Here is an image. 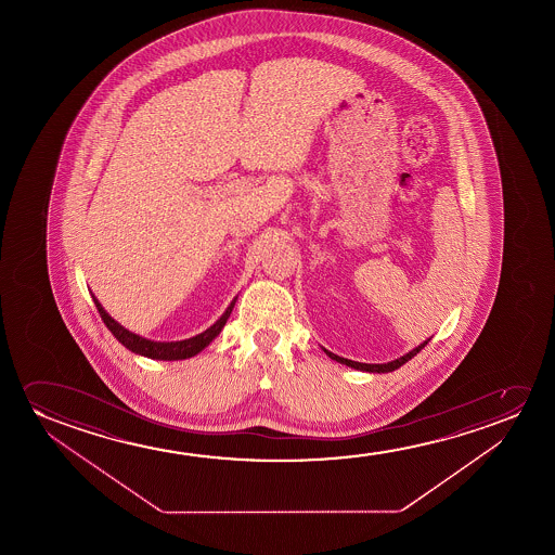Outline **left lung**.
Returning <instances> with one entry per match:
<instances>
[{"mask_svg":"<svg viewBox=\"0 0 555 555\" xmlns=\"http://www.w3.org/2000/svg\"><path fill=\"white\" fill-rule=\"evenodd\" d=\"M430 341V339H428ZM423 343V345H418L417 349L411 350V352H408L405 357L398 358V360H395V362H387V364H362V362H354V360H347V358L337 357V354H334V352H330V350H326L327 357L332 358V360H337V362H341V364L349 365V367H354V370H362V372H372V373H387V372H395V370H398L400 365L405 364L408 360H411V358L415 357L417 354L418 350L425 349L426 343Z\"/></svg>","mask_w":555,"mask_h":555,"instance_id":"left-lung-1","label":"left lung"}]
</instances>
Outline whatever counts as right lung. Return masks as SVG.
<instances>
[{"mask_svg":"<svg viewBox=\"0 0 555 555\" xmlns=\"http://www.w3.org/2000/svg\"><path fill=\"white\" fill-rule=\"evenodd\" d=\"M92 299H94V305H96V309H99L100 317L104 320V324H106L107 330L115 335L117 341L122 343L127 349L137 352V354L155 358V360H182V358L195 357L201 350L205 349L208 343L212 341L216 335L220 334L221 327L225 326L229 314H231L233 307H235V301H233V304L229 305L228 311L221 314V319L218 320L214 326L208 327L206 332H203V334L195 335V337L185 339V341L157 343L150 341V339H144V337H140V335L132 334L129 330H125L121 324H117V322L104 311V307L99 304L96 297H92Z\"/></svg>","mask_w":555,"mask_h":555,"instance_id":"obj_1","label":"right lung"}]
</instances>
